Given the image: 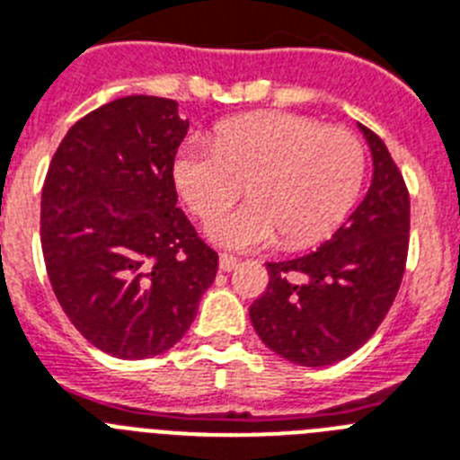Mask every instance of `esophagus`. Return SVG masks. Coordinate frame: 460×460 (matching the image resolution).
Wrapping results in <instances>:
<instances>
[{"instance_id": "34e87169", "label": "esophagus", "mask_w": 460, "mask_h": 460, "mask_svg": "<svg viewBox=\"0 0 460 460\" xmlns=\"http://www.w3.org/2000/svg\"><path fill=\"white\" fill-rule=\"evenodd\" d=\"M236 264V257H231V254H219V271H234Z\"/></svg>"}]
</instances>
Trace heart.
Returning a JSON list of instances; mask_svg holds the SVG:
<instances>
[{
  "label": "heart",
  "instance_id": "1",
  "mask_svg": "<svg viewBox=\"0 0 460 460\" xmlns=\"http://www.w3.org/2000/svg\"><path fill=\"white\" fill-rule=\"evenodd\" d=\"M365 177V152L350 130L296 114H250L222 123L215 145L187 140L172 180L187 206L214 217L249 184L250 207L212 219L206 236L222 248H306L337 229Z\"/></svg>",
  "mask_w": 460,
  "mask_h": 460
}]
</instances>
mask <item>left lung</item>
<instances>
[{"mask_svg": "<svg viewBox=\"0 0 460 460\" xmlns=\"http://www.w3.org/2000/svg\"><path fill=\"white\" fill-rule=\"evenodd\" d=\"M358 128L374 165L367 196L315 252L269 261V288L250 306L261 341L302 367L360 349L393 306L407 264V187L379 135Z\"/></svg>", "mask_w": 460, "mask_h": 460, "instance_id": "left-lung-1", "label": "left lung"}]
</instances>
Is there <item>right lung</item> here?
<instances>
[{"label":"right lung","instance_id":"right-lung-1","mask_svg":"<svg viewBox=\"0 0 460 460\" xmlns=\"http://www.w3.org/2000/svg\"><path fill=\"white\" fill-rule=\"evenodd\" d=\"M177 102L126 95L67 130L41 191V250L58 302L95 349L142 360L172 349L217 273L177 208Z\"/></svg>","mask_w":460,"mask_h":460}]
</instances>
